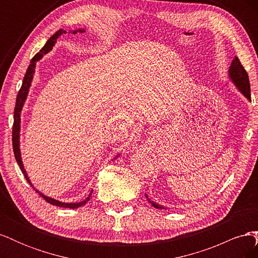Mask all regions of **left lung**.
<instances>
[{"mask_svg":"<svg viewBox=\"0 0 258 258\" xmlns=\"http://www.w3.org/2000/svg\"><path fill=\"white\" fill-rule=\"evenodd\" d=\"M229 77L231 82L236 85V87L239 89V91L243 95L248 101H251V89H249V81H248V75L246 71L244 70L243 66L241 64V62L238 57H235V59L232 60L231 66L229 67ZM145 197L147 198L148 202L155 207L156 209H165L163 207L159 206L156 202L152 201L150 198H148L147 195L145 194Z\"/></svg>","mask_w":258,"mask_h":258,"instance_id":"left-lung-1","label":"left lung"}]
</instances>
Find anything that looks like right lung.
Listing matches in <instances>:
<instances>
[{
    "instance_id": "obj_1",
    "label": "right lung",
    "mask_w": 258,
    "mask_h": 258,
    "mask_svg": "<svg viewBox=\"0 0 258 258\" xmlns=\"http://www.w3.org/2000/svg\"><path fill=\"white\" fill-rule=\"evenodd\" d=\"M72 32V31H71ZM77 32H85V29H79V30H75L73 31V34L77 33ZM67 31L63 30V29H60L58 30L56 33H54L53 35L50 36L49 40L47 41V43L45 44L44 47L40 50V52H37L35 56L32 58V60H31L30 62V66L27 70V72L25 74V77H23V81H22V85H21V88L18 92L17 95V99H16V105H15V111H14V124H13V150H14V155H15V158H16V161L18 162V165L22 171L23 175H25L26 179L28 181V183L32 186V188H34V186L32 185V183H31L30 178L26 172L25 170V167H23V163H22V160H21V154H20V148H19V132H20V113H21V110L23 107V104H25L26 102V99L28 97V93H29V89H30V86H31V83H32V80H33V75H34V72H35V66H36V62L38 60H41L43 58L44 54H46L47 52H49L53 45L56 44L57 42V38L59 36H61L62 34H66ZM118 157V156H116V158ZM34 190L36 192H38V195L40 196H42L46 201L48 202V204L52 205V206H57V207H60V208H69V209H76V208H80L84 205L87 204V202L89 201L90 197H91V192L89 194V196L86 198L84 201H81V202H71V204H68V202H61L59 200H56L53 198H50V197H47L45 196V195H43L42 192L38 191L37 189L34 188Z\"/></svg>"
}]
</instances>
